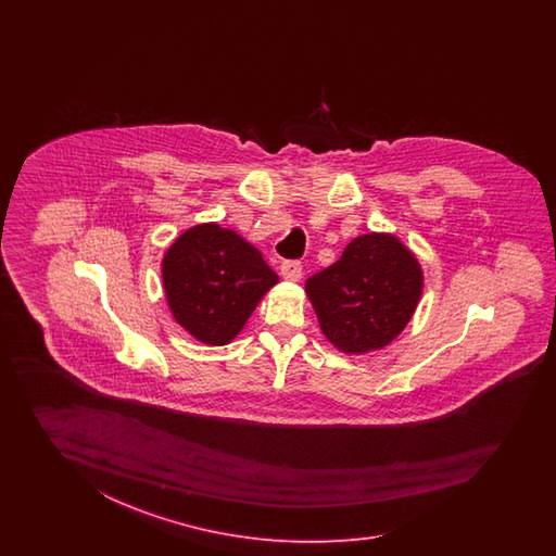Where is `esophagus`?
<instances>
[{
	"mask_svg": "<svg viewBox=\"0 0 556 556\" xmlns=\"http://www.w3.org/2000/svg\"><path fill=\"white\" fill-rule=\"evenodd\" d=\"M280 274H282L283 280H288V282H298L302 278V264L295 261L282 262Z\"/></svg>",
	"mask_w": 556,
	"mask_h": 556,
	"instance_id": "1",
	"label": "esophagus"
}]
</instances>
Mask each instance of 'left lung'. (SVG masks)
<instances>
[{"instance_id": "1", "label": "left lung", "mask_w": 556, "mask_h": 556, "mask_svg": "<svg viewBox=\"0 0 556 556\" xmlns=\"http://www.w3.org/2000/svg\"><path fill=\"white\" fill-rule=\"evenodd\" d=\"M306 294L333 348L367 354L393 342L409 324L424 294V270L400 238L369 232L307 278Z\"/></svg>"}]
</instances>
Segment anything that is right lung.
Returning a JSON list of instances; mask_svg holds the SVG:
<instances>
[{
  "instance_id": "1",
  "label": "right lung",
  "mask_w": 556,
  "mask_h": 556,
  "mask_svg": "<svg viewBox=\"0 0 556 556\" xmlns=\"http://www.w3.org/2000/svg\"><path fill=\"white\" fill-rule=\"evenodd\" d=\"M161 268L173 318L208 345L232 342L278 283L258 249L216 223L185 230L166 250Z\"/></svg>"
}]
</instances>
